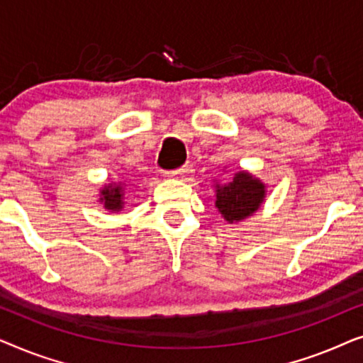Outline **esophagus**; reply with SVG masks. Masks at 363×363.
I'll return each mask as SVG.
<instances>
[{"label": "esophagus", "mask_w": 363, "mask_h": 363, "mask_svg": "<svg viewBox=\"0 0 363 363\" xmlns=\"http://www.w3.org/2000/svg\"><path fill=\"white\" fill-rule=\"evenodd\" d=\"M186 172H188V168H186V167H182V168H177V170L167 172L165 175H167L168 178H178V180H180V178L185 177Z\"/></svg>", "instance_id": "34e87169"}]
</instances>
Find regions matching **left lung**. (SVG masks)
Listing matches in <instances>:
<instances>
[{
	"label": "left lung",
	"mask_w": 363,
	"mask_h": 363,
	"mask_svg": "<svg viewBox=\"0 0 363 363\" xmlns=\"http://www.w3.org/2000/svg\"><path fill=\"white\" fill-rule=\"evenodd\" d=\"M266 183L247 170H240L226 185L216 182L215 206L233 225L255 215L266 200Z\"/></svg>",
	"instance_id": "8db88e82"
}]
</instances>
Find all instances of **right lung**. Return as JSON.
<instances>
[{
    "instance_id": "1",
    "label": "right lung",
    "mask_w": 363,
    "mask_h": 363,
    "mask_svg": "<svg viewBox=\"0 0 363 363\" xmlns=\"http://www.w3.org/2000/svg\"><path fill=\"white\" fill-rule=\"evenodd\" d=\"M123 196H125V185L122 182H112L101 188L97 201L108 213H121L123 210Z\"/></svg>"
}]
</instances>
